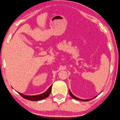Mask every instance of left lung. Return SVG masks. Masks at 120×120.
Wrapping results in <instances>:
<instances>
[{
    "label": "left lung",
    "instance_id": "1",
    "mask_svg": "<svg viewBox=\"0 0 120 120\" xmlns=\"http://www.w3.org/2000/svg\"><path fill=\"white\" fill-rule=\"evenodd\" d=\"M69 93H70V95H71V96L73 98H74V99H77V100H79V101H90V100H91V99H93V98H95V97H94V98H91V99H80V98H77V97H75V95H74V94H73L71 92V91H70V90H69Z\"/></svg>",
    "mask_w": 120,
    "mask_h": 120
}]
</instances>
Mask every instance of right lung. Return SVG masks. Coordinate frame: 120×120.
<instances>
[{
	"instance_id": "right-lung-1",
	"label": "right lung",
	"mask_w": 120,
	"mask_h": 120,
	"mask_svg": "<svg viewBox=\"0 0 120 120\" xmlns=\"http://www.w3.org/2000/svg\"><path fill=\"white\" fill-rule=\"evenodd\" d=\"M52 87V85L50 86L48 88V89L46 91H45V92L43 93L39 94V95H25V94H21L20 93H18V94H19V95H21L23 98H25V99H26L30 100V101H40V100L45 99V98H46V97L49 96V94H50V92H51Z\"/></svg>"
}]
</instances>
